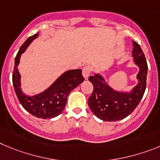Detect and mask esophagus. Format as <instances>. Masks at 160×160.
I'll return each mask as SVG.
<instances>
[{
  "label": "esophagus",
  "instance_id": "obj_1",
  "mask_svg": "<svg viewBox=\"0 0 160 160\" xmlns=\"http://www.w3.org/2000/svg\"><path fill=\"white\" fill-rule=\"evenodd\" d=\"M91 74V68L89 66H85L83 68V76L85 80H88Z\"/></svg>",
  "mask_w": 160,
  "mask_h": 160
}]
</instances>
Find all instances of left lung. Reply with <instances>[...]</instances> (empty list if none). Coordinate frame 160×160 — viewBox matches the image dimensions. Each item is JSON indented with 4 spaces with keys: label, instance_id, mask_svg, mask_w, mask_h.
<instances>
[{
    "label": "left lung",
    "instance_id": "8db88e82",
    "mask_svg": "<svg viewBox=\"0 0 160 160\" xmlns=\"http://www.w3.org/2000/svg\"><path fill=\"white\" fill-rule=\"evenodd\" d=\"M133 61L139 68L136 75L138 82L130 91H117L109 85L100 74L88 78L93 84V92L89 97L88 106L93 114L103 121H118L133 112L143 98L146 89L148 64L139 44L132 41Z\"/></svg>",
    "mask_w": 160,
    "mask_h": 160
}]
</instances>
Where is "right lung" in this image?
I'll return each instance as SVG.
<instances>
[{"label":"right lung","mask_w":160,"mask_h":160,"mask_svg":"<svg viewBox=\"0 0 160 160\" xmlns=\"http://www.w3.org/2000/svg\"><path fill=\"white\" fill-rule=\"evenodd\" d=\"M39 37V32L28 37L22 44L15 58L12 74V84L18 100L22 107L32 116L41 119H52L61 114L67 103L68 96L73 89L84 80L81 69L68 70L43 92L28 96L21 88V74L18 65L21 54L26 51L29 44Z\"/></svg>","instance_id":"1"}]
</instances>
